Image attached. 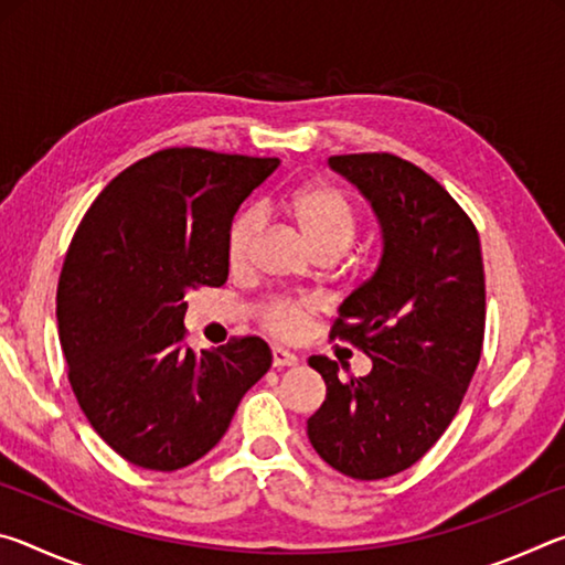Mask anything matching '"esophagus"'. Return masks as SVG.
I'll list each match as a JSON object with an SVG mask.
<instances>
[{"mask_svg": "<svg viewBox=\"0 0 565 565\" xmlns=\"http://www.w3.org/2000/svg\"><path fill=\"white\" fill-rule=\"evenodd\" d=\"M271 361H274V369H284V366H296V363H299V356L284 347H274Z\"/></svg>", "mask_w": 565, "mask_h": 565, "instance_id": "1", "label": "esophagus"}]
</instances>
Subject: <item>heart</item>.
I'll return each mask as SVG.
<instances>
[{"instance_id":"obj_1","label":"heart","mask_w":565,"mask_h":565,"mask_svg":"<svg viewBox=\"0 0 565 565\" xmlns=\"http://www.w3.org/2000/svg\"><path fill=\"white\" fill-rule=\"evenodd\" d=\"M284 209L291 216L296 228H299L303 242L311 246V252L333 248V252L341 254L351 244L353 232H356V214H353L349 199L329 184H303L294 189L286 196ZM259 228V209H244L234 218L226 234L228 264L242 266L246 262ZM313 311H317V303L311 299H289V296H281V299L264 303L259 317L266 329L279 333V337L294 339L303 331L306 321H309Z\"/></svg>"}]
</instances>
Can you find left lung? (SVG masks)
<instances>
[{
    "label": "left lung",
    "mask_w": 565,
    "mask_h": 565,
    "mask_svg": "<svg viewBox=\"0 0 565 565\" xmlns=\"http://www.w3.org/2000/svg\"><path fill=\"white\" fill-rule=\"evenodd\" d=\"M329 167L361 191L381 228L376 271L343 299L331 329L374 366L343 381L337 361L311 356L327 401L306 434L331 468L379 481L441 438L471 384L486 327L481 242L454 196L411 161L343 154Z\"/></svg>",
    "instance_id": "8db88e82"
}]
</instances>
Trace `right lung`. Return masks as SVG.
<instances>
[{
  "label": "right lung",
  "mask_w": 565,
  "mask_h": 565,
  "mask_svg": "<svg viewBox=\"0 0 565 565\" xmlns=\"http://www.w3.org/2000/svg\"><path fill=\"white\" fill-rule=\"evenodd\" d=\"M279 159L164 149L94 199L56 289L70 384L94 431L129 463L177 471L222 441L271 366L259 337L194 353L186 294L228 276L226 234Z\"/></svg>",
  "instance_id": "obj_1"
}]
</instances>
